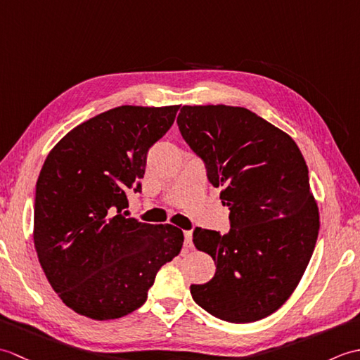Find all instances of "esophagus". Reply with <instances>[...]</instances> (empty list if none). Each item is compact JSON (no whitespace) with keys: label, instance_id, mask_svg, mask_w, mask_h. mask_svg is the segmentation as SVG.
Wrapping results in <instances>:
<instances>
[{"label":"esophagus","instance_id":"esophagus-1","mask_svg":"<svg viewBox=\"0 0 360 360\" xmlns=\"http://www.w3.org/2000/svg\"><path fill=\"white\" fill-rule=\"evenodd\" d=\"M184 244L186 248H192V232L190 231L184 232Z\"/></svg>","mask_w":360,"mask_h":360}]
</instances>
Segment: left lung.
<instances>
[{"label": "left lung", "mask_w": 360, "mask_h": 360, "mask_svg": "<svg viewBox=\"0 0 360 360\" xmlns=\"http://www.w3.org/2000/svg\"><path fill=\"white\" fill-rule=\"evenodd\" d=\"M178 125L231 210L226 235L195 229V248L215 259L217 272L190 292L221 320L257 322L285 304L316 248L308 165L292 137L241 106L184 105Z\"/></svg>", "instance_id": "left-lung-1"}]
</instances>
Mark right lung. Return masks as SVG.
Wrapping results in <instances>:
<instances>
[{
	"label": "right lung",
	"mask_w": 360,
	"mask_h": 360,
	"mask_svg": "<svg viewBox=\"0 0 360 360\" xmlns=\"http://www.w3.org/2000/svg\"><path fill=\"white\" fill-rule=\"evenodd\" d=\"M181 105H122L72 128L37 181L34 246L68 308L94 320L124 317L147 300L158 271L179 254L172 224L127 218L128 188L141 190L148 150Z\"/></svg>",
	"instance_id": "obj_1"
}]
</instances>
